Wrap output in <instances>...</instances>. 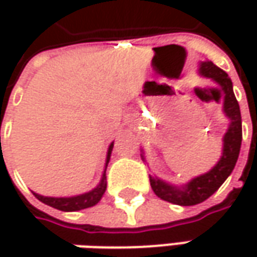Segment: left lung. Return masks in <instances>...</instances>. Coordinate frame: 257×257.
I'll list each match as a JSON object with an SVG mask.
<instances>
[{
    "label": "left lung",
    "mask_w": 257,
    "mask_h": 257,
    "mask_svg": "<svg viewBox=\"0 0 257 257\" xmlns=\"http://www.w3.org/2000/svg\"><path fill=\"white\" fill-rule=\"evenodd\" d=\"M197 71L202 77L210 78L213 83L217 84V98H220L222 91V108L224 115L229 118V125L222 139V156L209 172L193 177L184 184H173L154 174H150V186L156 196H159L162 200L179 206L199 204L209 199L213 193L217 192V189L224 183V180L232 174L242 144V115L239 103L233 93L232 80L222 68H219L209 60L200 61ZM142 159L146 162L144 150H142Z\"/></svg>",
    "instance_id": "8db88e82"
}]
</instances>
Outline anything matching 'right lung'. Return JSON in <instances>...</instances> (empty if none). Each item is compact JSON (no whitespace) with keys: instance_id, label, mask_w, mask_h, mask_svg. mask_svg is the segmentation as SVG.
<instances>
[{"instance_id":"right-lung-1","label":"right lung","mask_w":257,"mask_h":257,"mask_svg":"<svg viewBox=\"0 0 257 257\" xmlns=\"http://www.w3.org/2000/svg\"><path fill=\"white\" fill-rule=\"evenodd\" d=\"M113 146L114 142H111L110 146H108V149H107L103 174H101V179H100L98 184L94 189L83 193V194H75V196H68V197H51V196H43V194L33 192L34 196L40 202H43L47 206H51V207H54L57 210H61V212H77V210H83V209H88V207L95 206L97 203L101 200L103 194L105 193V189H107L105 170H107V166H108L110 157H111Z\"/></svg>"}]
</instances>
